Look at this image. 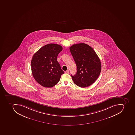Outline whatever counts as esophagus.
Instances as JSON below:
<instances>
[{"label": "esophagus", "instance_id": "34e87169", "mask_svg": "<svg viewBox=\"0 0 135 135\" xmlns=\"http://www.w3.org/2000/svg\"><path fill=\"white\" fill-rule=\"evenodd\" d=\"M65 73H66V74H69V70H67V71H65Z\"/></svg>", "mask_w": 135, "mask_h": 135}]
</instances>
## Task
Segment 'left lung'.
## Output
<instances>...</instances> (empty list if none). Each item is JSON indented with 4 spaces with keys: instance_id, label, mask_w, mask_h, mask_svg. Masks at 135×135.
I'll return each mask as SVG.
<instances>
[{
    "instance_id": "1",
    "label": "left lung",
    "mask_w": 135,
    "mask_h": 135,
    "mask_svg": "<svg viewBox=\"0 0 135 135\" xmlns=\"http://www.w3.org/2000/svg\"><path fill=\"white\" fill-rule=\"evenodd\" d=\"M69 49L77 67L76 74L71 75L73 81L79 87L89 86L100 74V60L93 49L86 44H74Z\"/></svg>"
}]
</instances>
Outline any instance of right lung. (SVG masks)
<instances>
[{
	"label": "right lung",
	"mask_w": 135,
	"mask_h": 135,
	"mask_svg": "<svg viewBox=\"0 0 135 135\" xmlns=\"http://www.w3.org/2000/svg\"><path fill=\"white\" fill-rule=\"evenodd\" d=\"M62 49L60 45L48 44L40 48L32 56L31 61L32 76L42 86L49 88L54 86L64 74L57 59Z\"/></svg>",
	"instance_id": "1"
}]
</instances>
